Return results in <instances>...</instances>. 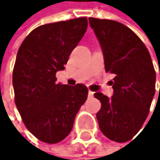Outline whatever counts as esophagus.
<instances>
[{
    "label": "esophagus",
    "instance_id": "obj_1",
    "mask_svg": "<svg viewBox=\"0 0 160 160\" xmlns=\"http://www.w3.org/2000/svg\"><path fill=\"white\" fill-rule=\"evenodd\" d=\"M88 94H89V96H90V97H92V96L94 95V92L91 91V90H89V93H88Z\"/></svg>",
    "mask_w": 160,
    "mask_h": 160
}]
</instances>
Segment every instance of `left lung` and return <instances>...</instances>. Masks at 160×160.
Masks as SVG:
<instances>
[{
  "label": "left lung",
  "mask_w": 160,
  "mask_h": 160,
  "mask_svg": "<svg viewBox=\"0 0 160 160\" xmlns=\"http://www.w3.org/2000/svg\"><path fill=\"white\" fill-rule=\"evenodd\" d=\"M89 22L101 45L105 71L114 74V95L108 98L100 92L94 94L101 102L96 114L99 128L110 140L125 143L148 117L156 73L149 50L129 28L108 19L90 17Z\"/></svg>",
  "instance_id": "1"
}]
</instances>
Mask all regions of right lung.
I'll use <instances>...</instances> for the list:
<instances>
[{
    "instance_id": "obj_1",
    "label": "right lung",
    "mask_w": 160,
    "mask_h": 160,
    "mask_svg": "<svg viewBox=\"0 0 160 160\" xmlns=\"http://www.w3.org/2000/svg\"><path fill=\"white\" fill-rule=\"evenodd\" d=\"M87 17L34 29L17 52L12 82L14 101L28 130L39 141L56 144L70 133L88 88L57 84L70 53L87 31Z\"/></svg>"
}]
</instances>
